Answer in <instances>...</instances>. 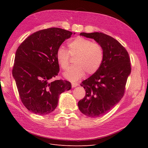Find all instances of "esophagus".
I'll return each instance as SVG.
<instances>
[{
  "instance_id": "esophagus-1",
  "label": "esophagus",
  "mask_w": 148,
  "mask_h": 148,
  "mask_svg": "<svg viewBox=\"0 0 148 148\" xmlns=\"http://www.w3.org/2000/svg\"><path fill=\"white\" fill-rule=\"evenodd\" d=\"M78 85V84L77 83H75V82H71V86L72 88H75L77 87Z\"/></svg>"
}]
</instances>
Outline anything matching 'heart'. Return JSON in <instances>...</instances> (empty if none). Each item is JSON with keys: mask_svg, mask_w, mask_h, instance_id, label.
I'll list each match as a JSON object with an SVG mask.
<instances>
[{"mask_svg": "<svg viewBox=\"0 0 148 148\" xmlns=\"http://www.w3.org/2000/svg\"><path fill=\"white\" fill-rule=\"evenodd\" d=\"M69 51L60 47L56 52L57 60L63 70L69 65L71 57H75L74 64L64 73V77L71 81L82 78L87 72L91 75L99 69L104 59V51L101 44L90 39L77 37L68 43Z\"/></svg>", "mask_w": 148, "mask_h": 148, "instance_id": "heart-1", "label": "heart"}]
</instances>
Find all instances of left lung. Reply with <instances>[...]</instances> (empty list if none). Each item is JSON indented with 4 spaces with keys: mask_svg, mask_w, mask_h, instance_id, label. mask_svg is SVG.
Segmentation results:
<instances>
[{
    "mask_svg": "<svg viewBox=\"0 0 148 148\" xmlns=\"http://www.w3.org/2000/svg\"><path fill=\"white\" fill-rule=\"evenodd\" d=\"M101 45L104 59L96 73L81 83L86 91L78 106L89 117L104 115L113 109L123 97L125 85L131 73L128 53L117 40L102 33H81Z\"/></svg>",
    "mask_w": 148,
    "mask_h": 148,
    "instance_id": "1",
    "label": "left lung"
}]
</instances>
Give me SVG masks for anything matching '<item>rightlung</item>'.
Instances as JSON below:
<instances>
[{"label": "right lung", "mask_w": 148, "mask_h": 148, "mask_svg": "<svg viewBox=\"0 0 148 148\" xmlns=\"http://www.w3.org/2000/svg\"><path fill=\"white\" fill-rule=\"evenodd\" d=\"M71 34L59 28L44 29L31 34L18 47L12 75L21 101L31 112H52L60 94L71 89L68 81L51 79L59 72L57 49Z\"/></svg>", "instance_id": "right-lung-1"}]
</instances>
